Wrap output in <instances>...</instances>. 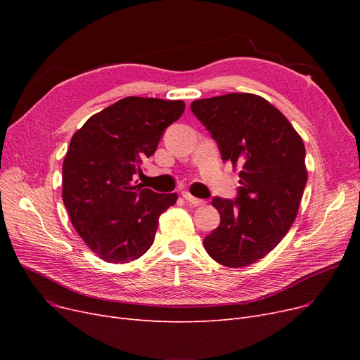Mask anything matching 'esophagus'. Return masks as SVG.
Listing matches in <instances>:
<instances>
[{"instance_id":"obj_1","label":"esophagus","mask_w":360,"mask_h":360,"mask_svg":"<svg viewBox=\"0 0 360 360\" xmlns=\"http://www.w3.org/2000/svg\"><path fill=\"white\" fill-rule=\"evenodd\" d=\"M182 197H184L188 202L193 204V205H202V204H204V200H200V198L191 195L188 191H182Z\"/></svg>"}]
</instances>
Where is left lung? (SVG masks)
<instances>
[{"mask_svg":"<svg viewBox=\"0 0 360 360\" xmlns=\"http://www.w3.org/2000/svg\"><path fill=\"white\" fill-rule=\"evenodd\" d=\"M212 132L221 159L239 172L236 200L214 197L220 224L204 248L224 267L254 264L273 251L293 224L308 170L297 131L269 101L252 93H229L191 103Z\"/></svg>","mask_w":360,"mask_h":360,"instance_id":"1","label":"left lung"}]
</instances>
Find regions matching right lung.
Returning <instances> with one entry per match:
<instances>
[{"instance_id":"1","label":"right lung","mask_w":360,"mask_h":360,"mask_svg":"<svg viewBox=\"0 0 360 360\" xmlns=\"http://www.w3.org/2000/svg\"><path fill=\"white\" fill-rule=\"evenodd\" d=\"M182 101L129 96L74 132L63 163V201L75 232L101 259L124 264L151 247L159 217L178 200L132 181L155 155Z\"/></svg>"}]
</instances>
